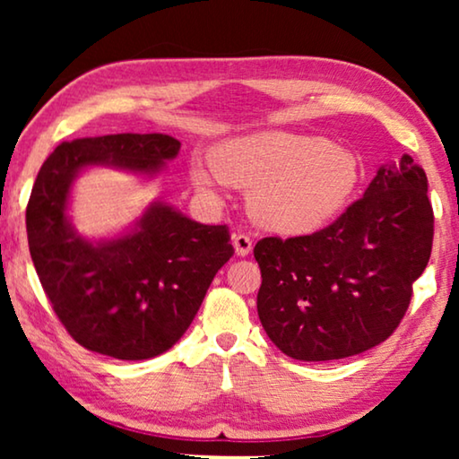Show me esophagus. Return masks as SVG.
<instances>
[{
  "mask_svg": "<svg viewBox=\"0 0 459 459\" xmlns=\"http://www.w3.org/2000/svg\"><path fill=\"white\" fill-rule=\"evenodd\" d=\"M232 245H235V251H237L238 257H245V255L251 253L253 240L248 238L247 235H235V237H232Z\"/></svg>",
  "mask_w": 459,
  "mask_h": 459,
  "instance_id": "34e87169",
  "label": "esophagus"
}]
</instances>
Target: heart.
<instances>
[{
    "label": "heart",
    "mask_w": 459,
    "mask_h": 459,
    "mask_svg": "<svg viewBox=\"0 0 459 459\" xmlns=\"http://www.w3.org/2000/svg\"><path fill=\"white\" fill-rule=\"evenodd\" d=\"M190 178L208 198L222 184L253 190L251 211L263 227L306 235L351 204L362 180L359 158L322 135L269 129L230 137L211 152V166L194 161Z\"/></svg>",
    "instance_id": "obj_1"
}]
</instances>
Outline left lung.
<instances>
[{
    "instance_id": "1",
    "label": "left lung",
    "mask_w": 459,
    "mask_h": 459,
    "mask_svg": "<svg viewBox=\"0 0 459 459\" xmlns=\"http://www.w3.org/2000/svg\"><path fill=\"white\" fill-rule=\"evenodd\" d=\"M431 243L427 176L405 153L397 166H380L364 196L330 227L255 245L263 328L295 360L370 351L401 324Z\"/></svg>"
}]
</instances>
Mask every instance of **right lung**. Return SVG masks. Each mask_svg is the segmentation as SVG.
<instances>
[{"mask_svg":"<svg viewBox=\"0 0 459 459\" xmlns=\"http://www.w3.org/2000/svg\"><path fill=\"white\" fill-rule=\"evenodd\" d=\"M178 152L180 142L164 134L84 137L60 143L38 172L26 208L30 255L58 320L87 351L119 360L169 351L235 253L227 224H200L160 200L113 238L73 227L68 200L82 169L153 178Z\"/></svg>","mask_w":459,"mask_h":459,"instance_id":"right-lung-1","label":"right lung"}]
</instances>
